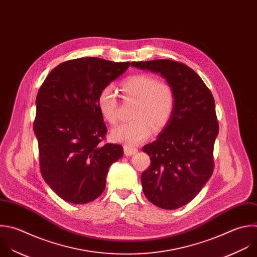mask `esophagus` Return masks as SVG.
Segmentation results:
<instances>
[{
	"label": "esophagus",
	"mask_w": 257,
	"mask_h": 257,
	"mask_svg": "<svg viewBox=\"0 0 257 257\" xmlns=\"http://www.w3.org/2000/svg\"><path fill=\"white\" fill-rule=\"evenodd\" d=\"M138 151L137 148H133V147H128V146H124V153L126 156H131L133 154H135Z\"/></svg>",
	"instance_id": "1"
}]
</instances>
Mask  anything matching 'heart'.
Returning <instances> with one entry per match:
<instances>
[{"mask_svg":"<svg viewBox=\"0 0 257 257\" xmlns=\"http://www.w3.org/2000/svg\"><path fill=\"white\" fill-rule=\"evenodd\" d=\"M122 92L126 99L137 101L132 122L121 124L111 132L114 141L135 146L147 140L152 128L162 129L172 117L176 96L170 84L149 74H135L122 83ZM98 107L103 118L110 124L118 120V101L113 85L109 84L98 97Z\"/></svg>","mask_w":257,"mask_h":257,"instance_id":"1","label":"heart"}]
</instances>
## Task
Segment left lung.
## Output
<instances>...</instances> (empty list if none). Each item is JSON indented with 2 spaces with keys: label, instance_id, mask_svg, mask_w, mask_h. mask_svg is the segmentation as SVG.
<instances>
[{
  "label": "left lung",
  "instance_id": "8db88e82",
  "mask_svg": "<svg viewBox=\"0 0 257 257\" xmlns=\"http://www.w3.org/2000/svg\"><path fill=\"white\" fill-rule=\"evenodd\" d=\"M131 65L159 73L175 92L172 117L156 140L142 148L151 163L141 175V184L153 205L179 209L190 203L212 176L219 133L215 101L203 79L186 64L157 59Z\"/></svg>",
  "mask_w": 257,
  "mask_h": 257
}]
</instances>
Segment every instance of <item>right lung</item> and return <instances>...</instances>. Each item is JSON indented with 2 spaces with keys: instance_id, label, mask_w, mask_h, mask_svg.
Instances as JSON below:
<instances>
[{
  "instance_id": "1",
  "label": "right lung",
  "mask_w": 257,
  "mask_h": 257,
  "mask_svg": "<svg viewBox=\"0 0 257 257\" xmlns=\"http://www.w3.org/2000/svg\"><path fill=\"white\" fill-rule=\"evenodd\" d=\"M129 65L98 57L72 59L53 68L40 87L33 129L41 175L68 203L99 198L110 166L123 156L121 145L101 144L107 127L98 97Z\"/></svg>"
}]
</instances>
